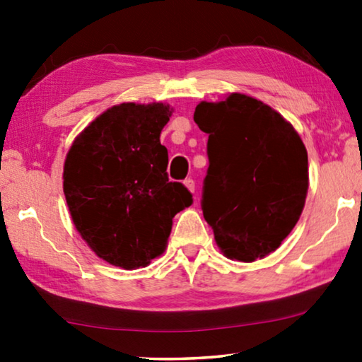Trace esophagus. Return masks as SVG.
Segmentation results:
<instances>
[{
	"label": "esophagus",
	"instance_id": "esophagus-1",
	"mask_svg": "<svg viewBox=\"0 0 362 362\" xmlns=\"http://www.w3.org/2000/svg\"><path fill=\"white\" fill-rule=\"evenodd\" d=\"M185 186H186L187 189H189L191 192H194V189H196V182H194V180H191V177H186V180H185Z\"/></svg>",
	"mask_w": 362,
	"mask_h": 362
}]
</instances>
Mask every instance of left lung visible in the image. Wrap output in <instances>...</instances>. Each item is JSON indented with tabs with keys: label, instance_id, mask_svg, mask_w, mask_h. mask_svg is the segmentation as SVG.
Instances as JSON below:
<instances>
[{
	"label": "left lung",
	"instance_id": "left-lung-1",
	"mask_svg": "<svg viewBox=\"0 0 362 362\" xmlns=\"http://www.w3.org/2000/svg\"><path fill=\"white\" fill-rule=\"evenodd\" d=\"M194 122L209 135L202 214L226 257L264 259L290 234L308 192V155L279 112L244 93L201 102Z\"/></svg>",
	"mask_w": 362,
	"mask_h": 362
}]
</instances>
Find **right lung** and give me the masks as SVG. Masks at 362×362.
<instances>
[{"label":"right lung","mask_w":362,"mask_h":362,"mask_svg":"<svg viewBox=\"0 0 362 362\" xmlns=\"http://www.w3.org/2000/svg\"><path fill=\"white\" fill-rule=\"evenodd\" d=\"M170 105L120 103L98 115L64 163V194L88 247L125 270L146 267L166 249L173 217L192 194L166 173L160 135Z\"/></svg>","instance_id":"add662e5"}]
</instances>
